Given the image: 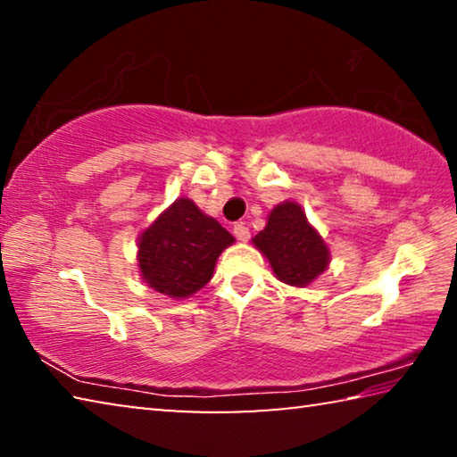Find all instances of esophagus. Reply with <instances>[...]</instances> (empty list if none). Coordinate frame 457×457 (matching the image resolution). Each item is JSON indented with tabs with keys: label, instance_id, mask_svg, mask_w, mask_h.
<instances>
[{
	"label": "esophagus",
	"instance_id": "obj_1",
	"mask_svg": "<svg viewBox=\"0 0 457 457\" xmlns=\"http://www.w3.org/2000/svg\"><path fill=\"white\" fill-rule=\"evenodd\" d=\"M234 236L239 239V242H247V239H250V229H247L245 223L239 221L234 226Z\"/></svg>",
	"mask_w": 457,
	"mask_h": 457
}]
</instances>
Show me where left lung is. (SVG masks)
<instances>
[{"instance_id": "1", "label": "left lung", "mask_w": 457, "mask_h": 457, "mask_svg": "<svg viewBox=\"0 0 457 457\" xmlns=\"http://www.w3.org/2000/svg\"><path fill=\"white\" fill-rule=\"evenodd\" d=\"M253 244L270 260L278 280L290 286L312 282L328 266L327 244L292 201L274 207L268 226L253 237Z\"/></svg>"}]
</instances>
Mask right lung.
<instances>
[{
	"mask_svg": "<svg viewBox=\"0 0 457 457\" xmlns=\"http://www.w3.org/2000/svg\"><path fill=\"white\" fill-rule=\"evenodd\" d=\"M234 236L189 199H177L138 239V268L146 284L185 298L212 280L220 253Z\"/></svg>",
	"mask_w": 457,
	"mask_h": 457,
	"instance_id": "add662e5",
	"label": "right lung"
}]
</instances>
